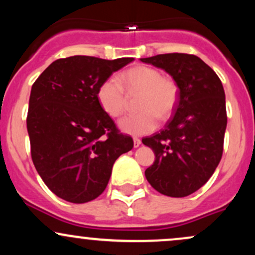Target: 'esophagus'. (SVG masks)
<instances>
[{
    "mask_svg": "<svg viewBox=\"0 0 255 255\" xmlns=\"http://www.w3.org/2000/svg\"><path fill=\"white\" fill-rule=\"evenodd\" d=\"M133 142H134V147H139L141 145V140L139 137H133Z\"/></svg>",
    "mask_w": 255,
    "mask_h": 255,
    "instance_id": "34e87169",
    "label": "esophagus"
}]
</instances>
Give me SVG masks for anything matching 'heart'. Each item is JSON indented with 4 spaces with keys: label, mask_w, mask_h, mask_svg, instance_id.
<instances>
[{
    "label": "heart",
    "mask_w": 255,
    "mask_h": 255,
    "mask_svg": "<svg viewBox=\"0 0 255 255\" xmlns=\"http://www.w3.org/2000/svg\"><path fill=\"white\" fill-rule=\"evenodd\" d=\"M141 91L135 114L126 115L119 121L120 129L130 135H145L157 128L160 118H166L174 110L177 90L160 72L146 66H137L124 72L119 79L110 77L98 86L97 101L102 110L111 118H118L126 107V93Z\"/></svg>",
    "instance_id": "1"
}]
</instances>
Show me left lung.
Masks as SVG:
<instances>
[{"label":"left lung","mask_w":255,"mask_h":255,"mask_svg":"<svg viewBox=\"0 0 255 255\" xmlns=\"http://www.w3.org/2000/svg\"><path fill=\"white\" fill-rule=\"evenodd\" d=\"M140 61L165 71L180 91L164 129L142 139L154 152L145 176L162 194L187 197L209 181L221 162L227 128L223 85L195 55L175 52Z\"/></svg>","instance_id":"1"}]
</instances>
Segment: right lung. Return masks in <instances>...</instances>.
Here are the masks:
<instances>
[{
	"label": "right lung",
	"instance_id": "right-lung-1",
	"mask_svg": "<svg viewBox=\"0 0 255 255\" xmlns=\"http://www.w3.org/2000/svg\"><path fill=\"white\" fill-rule=\"evenodd\" d=\"M134 58L71 56L54 61L34 81L27 114L36 170L58 198L93 200L107 188L115 160L133 148L97 101L105 79Z\"/></svg>",
	"mask_w": 255,
	"mask_h": 255
}]
</instances>
